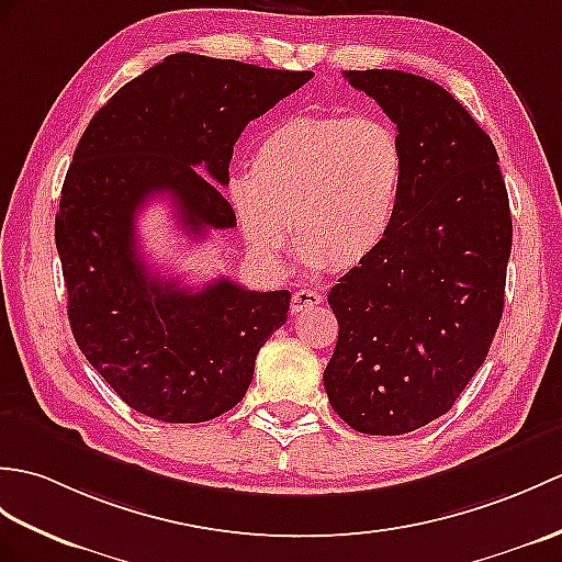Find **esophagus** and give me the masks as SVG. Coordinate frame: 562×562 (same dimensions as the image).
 I'll return each instance as SVG.
<instances>
[{
    "instance_id": "obj_1",
    "label": "esophagus",
    "mask_w": 562,
    "mask_h": 562,
    "mask_svg": "<svg viewBox=\"0 0 562 562\" xmlns=\"http://www.w3.org/2000/svg\"><path fill=\"white\" fill-rule=\"evenodd\" d=\"M323 302V296L316 290H296L292 296V313H302L311 306H318Z\"/></svg>"
}]
</instances>
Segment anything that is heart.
Masks as SVG:
<instances>
[{
    "instance_id": "heart-1",
    "label": "heart",
    "mask_w": 562,
    "mask_h": 562,
    "mask_svg": "<svg viewBox=\"0 0 562 562\" xmlns=\"http://www.w3.org/2000/svg\"><path fill=\"white\" fill-rule=\"evenodd\" d=\"M404 193V148L375 116H290L266 132L227 199L251 251L278 263L292 237L313 268L351 270L383 249Z\"/></svg>"
}]
</instances>
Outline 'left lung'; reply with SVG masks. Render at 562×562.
I'll return each instance as SVG.
<instances>
[{"label":"left lung","instance_id":"left-lung-1","mask_svg":"<svg viewBox=\"0 0 562 562\" xmlns=\"http://www.w3.org/2000/svg\"><path fill=\"white\" fill-rule=\"evenodd\" d=\"M397 124L404 193L383 249L337 280L340 323L323 385L369 436H402L452 409L498 330L513 249L491 136L446 88L395 69L345 71Z\"/></svg>","mask_w":562,"mask_h":562}]
</instances>
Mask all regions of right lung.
Segmentation results:
<instances>
[{
	"instance_id": "1",
	"label": "right lung",
	"mask_w": 562,
	"mask_h": 562,
	"mask_svg": "<svg viewBox=\"0 0 562 562\" xmlns=\"http://www.w3.org/2000/svg\"><path fill=\"white\" fill-rule=\"evenodd\" d=\"M311 76L179 52L116 90L78 140L55 220L71 333L90 367L150 419L201 424L239 404L292 294L153 278L136 213L169 195L189 234L237 225L220 189L234 143Z\"/></svg>"
}]
</instances>
